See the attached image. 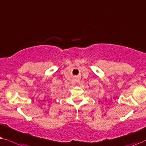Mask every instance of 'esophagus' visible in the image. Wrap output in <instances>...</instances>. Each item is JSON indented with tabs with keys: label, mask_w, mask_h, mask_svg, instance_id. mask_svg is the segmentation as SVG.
I'll return each mask as SVG.
<instances>
[{
	"label": "esophagus",
	"mask_w": 146,
	"mask_h": 146,
	"mask_svg": "<svg viewBox=\"0 0 146 146\" xmlns=\"http://www.w3.org/2000/svg\"><path fill=\"white\" fill-rule=\"evenodd\" d=\"M73 81H75V82H78V81H79V79L78 77H73Z\"/></svg>",
	"instance_id": "esophagus-1"
}]
</instances>
